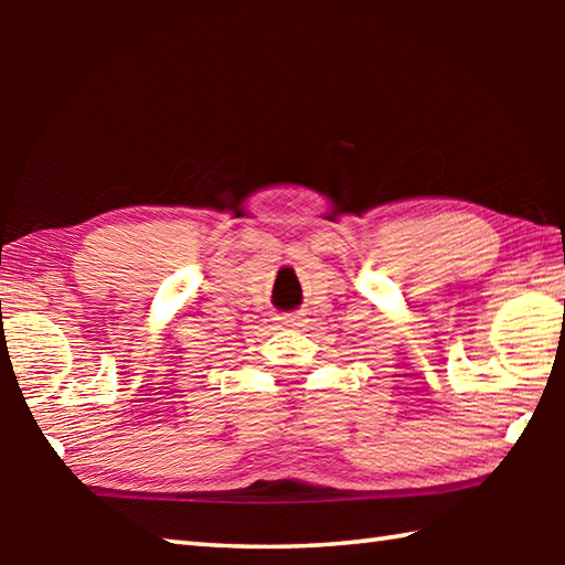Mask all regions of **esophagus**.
<instances>
[{
	"instance_id": "obj_1",
	"label": "esophagus",
	"mask_w": 565,
	"mask_h": 565,
	"mask_svg": "<svg viewBox=\"0 0 565 565\" xmlns=\"http://www.w3.org/2000/svg\"><path fill=\"white\" fill-rule=\"evenodd\" d=\"M279 321H281V327H286V329L301 327V317H296V313H284V317H279Z\"/></svg>"
}]
</instances>
